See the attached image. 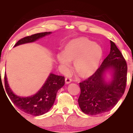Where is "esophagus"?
I'll return each mask as SVG.
<instances>
[{
	"label": "esophagus",
	"instance_id": "34e87169",
	"mask_svg": "<svg viewBox=\"0 0 133 133\" xmlns=\"http://www.w3.org/2000/svg\"><path fill=\"white\" fill-rule=\"evenodd\" d=\"M71 81H72V79L70 78V77H65V82H66V84L70 83V82H71Z\"/></svg>",
	"mask_w": 133,
	"mask_h": 133
}]
</instances>
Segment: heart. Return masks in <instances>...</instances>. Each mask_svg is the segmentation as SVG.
Instances as JSON below:
<instances>
[{
    "mask_svg": "<svg viewBox=\"0 0 133 133\" xmlns=\"http://www.w3.org/2000/svg\"><path fill=\"white\" fill-rule=\"evenodd\" d=\"M63 54L57 60L65 67L74 63L76 73L81 77H88L96 71L100 64L103 51L101 46L90 39L80 37L72 39L65 45Z\"/></svg>",
    "mask_w": 133,
    "mask_h": 133,
    "instance_id": "obj_1",
    "label": "heart"
}]
</instances>
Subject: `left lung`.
<instances>
[{
    "instance_id": "obj_1",
    "label": "left lung",
    "mask_w": 133,
    "mask_h": 133,
    "mask_svg": "<svg viewBox=\"0 0 133 133\" xmlns=\"http://www.w3.org/2000/svg\"><path fill=\"white\" fill-rule=\"evenodd\" d=\"M109 68L113 69V79L109 84L102 76ZM127 64L121 52L111 41V51L93 75L79 83V106L84 113L98 115L111 110L125 92L127 81Z\"/></svg>"
}]
</instances>
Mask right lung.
<instances>
[{
  "label": "right lung",
  "instance_id": "right-lung-1",
  "mask_svg": "<svg viewBox=\"0 0 133 133\" xmlns=\"http://www.w3.org/2000/svg\"><path fill=\"white\" fill-rule=\"evenodd\" d=\"M51 32H42L27 36L19 39L15 46L19 44L34 42L39 38L43 37ZM5 87L10 99L19 109L28 114L38 116L44 114L49 111L54 104L57 93L65 84V77L50 74L45 84L35 95L29 97H19L13 94L8 86L6 75L4 77Z\"/></svg>",
  "mask_w": 133,
  "mask_h": 133
}]
</instances>
